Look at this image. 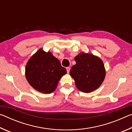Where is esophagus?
<instances>
[{"instance_id": "34e87169", "label": "esophagus", "mask_w": 132, "mask_h": 132, "mask_svg": "<svg viewBox=\"0 0 132 132\" xmlns=\"http://www.w3.org/2000/svg\"><path fill=\"white\" fill-rule=\"evenodd\" d=\"M70 67H67V68H66L67 73H69V71H70Z\"/></svg>"}]
</instances>
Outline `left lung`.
I'll return each instance as SVG.
<instances>
[{"label":"left lung","instance_id":"8db88e82","mask_svg":"<svg viewBox=\"0 0 132 132\" xmlns=\"http://www.w3.org/2000/svg\"><path fill=\"white\" fill-rule=\"evenodd\" d=\"M76 64L71 67L70 75L76 87L84 93H90L101 86L105 76L102 61L93 55L80 53L75 57Z\"/></svg>","mask_w":132,"mask_h":132}]
</instances>
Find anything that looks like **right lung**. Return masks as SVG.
<instances>
[{
    "label": "right lung",
    "instance_id": "1",
    "mask_svg": "<svg viewBox=\"0 0 132 132\" xmlns=\"http://www.w3.org/2000/svg\"><path fill=\"white\" fill-rule=\"evenodd\" d=\"M66 69L50 52L40 49L29 59L26 67V79L33 88L44 94L52 93Z\"/></svg>",
    "mask_w": 132,
    "mask_h": 132
}]
</instances>
